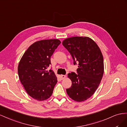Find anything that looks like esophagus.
Here are the masks:
<instances>
[{
  "label": "esophagus",
  "mask_w": 127,
  "mask_h": 127,
  "mask_svg": "<svg viewBox=\"0 0 127 127\" xmlns=\"http://www.w3.org/2000/svg\"><path fill=\"white\" fill-rule=\"evenodd\" d=\"M66 77V76L65 75H61V78L62 80L64 79Z\"/></svg>",
  "instance_id": "1"
}]
</instances>
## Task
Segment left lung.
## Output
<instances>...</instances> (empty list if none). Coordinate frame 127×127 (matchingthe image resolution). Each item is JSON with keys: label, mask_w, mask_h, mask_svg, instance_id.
<instances>
[{"label": "left lung", "mask_w": 127, "mask_h": 127, "mask_svg": "<svg viewBox=\"0 0 127 127\" xmlns=\"http://www.w3.org/2000/svg\"><path fill=\"white\" fill-rule=\"evenodd\" d=\"M62 44L71 54L74 65L79 63L77 74H68L72 86L66 89V93L76 102H83L95 93L103 78L102 53L97 43L88 37L68 38L64 40Z\"/></svg>", "instance_id": "1"}]
</instances>
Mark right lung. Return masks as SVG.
I'll return each instance as SVG.
<instances>
[{"label":"right lung","mask_w":127,"mask_h":127,"mask_svg":"<svg viewBox=\"0 0 127 127\" xmlns=\"http://www.w3.org/2000/svg\"><path fill=\"white\" fill-rule=\"evenodd\" d=\"M59 39L42 40L34 42L24 53L18 65V74L28 94L42 101L52 96L57 82L55 73L46 70L50 57L60 43Z\"/></svg>","instance_id":"right-lung-1"}]
</instances>
